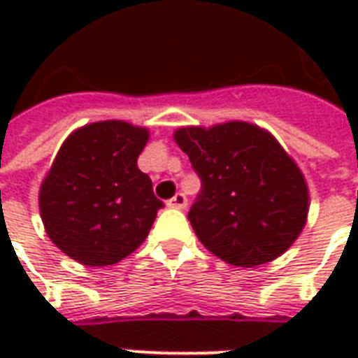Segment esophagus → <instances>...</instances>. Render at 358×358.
Returning <instances> with one entry per match:
<instances>
[{
	"label": "esophagus",
	"instance_id": "34e87169",
	"mask_svg": "<svg viewBox=\"0 0 358 358\" xmlns=\"http://www.w3.org/2000/svg\"><path fill=\"white\" fill-rule=\"evenodd\" d=\"M169 207H172V209H186V205H187V199H186V195L184 194H176L174 197H172L171 201L166 203Z\"/></svg>",
	"mask_w": 358,
	"mask_h": 358
}]
</instances>
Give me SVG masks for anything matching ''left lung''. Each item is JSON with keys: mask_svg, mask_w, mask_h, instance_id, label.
Listing matches in <instances>:
<instances>
[{"mask_svg": "<svg viewBox=\"0 0 358 358\" xmlns=\"http://www.w3.org/2000/svg\"><path fill=\"white\" fill-rule=\"evenodd\" d=\"M172 138L203 182L187 218L213 255L253 268L292 248L307 224L308 186L268 130L228 120L180 126Z\"/></svg>", "mask_w": 358, "mask_h": 358, "instance_id": "obj_1", "label": "left lung"}]
</instances>
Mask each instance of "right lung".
Masks as SVG:
<instances>
[{
    "label": "right lung",
    "instance_id": "right-lung-1",
    "mask_svg": "<svg viewBox=\"0 0 358 358\" xmlns=\"http://www.w3.org/2000/svg\"><path fill=\"white\" fill-rule=\"evenodd\" d=\"M148 140L149 128L113 118L76 128L59 148L40 186V217L76 263L117 264L148 238L163 207L138 169Z\"/></svg>",
    "mask_w": 358,
    "mask_h": 358
}]
</instances>
